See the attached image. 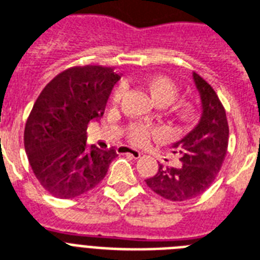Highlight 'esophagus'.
Here are the masks:
<instances>
[{
  "label": "esophagus",
  "mask_w": 260,
  "mask_h": 260,
  "mask_svg": "<svg viewBox=\"0 0 260 260\" xmlns=\"http://www.w3.org/2000/svg\"><path fill=\"white\" fill-rule=\"evenodd\" d=\"M119 152H120V153H124V155L132 156L134 159H139V157L141 156V152L139 151V149L129 148V147H120Z\"/></svg>",
  "instance_id": "1"
}]
</instances>
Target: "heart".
Segmentation results:
<instances>
[{
	"label": "heart",
	"instance_id": "obj_1",
	"mask_svg": "<svg viewBox=\"0 0 260 260\" xmlns=\"http://www.w3.org/2000/svg\"><path fill=\"white\" fill-rule=\"evenodd\" d=\"M145 85L151 90V93L153 94L156 100L166 103V104L174 101L176 94H178V86L175 85V82L172 80L166 77V76H155V77H151V79L145 81ZM123 92L124 86H119L115 90L113 99L119 100L121 94H123ZM152 132H153V129H151L149 126L144 125V124H135L132 126V129H131V139H132V141L137 143V144H144V143L148 141Z\"/></svg>",
	"mask_w": 260,
	"mask_h": 260
}]
</instances>
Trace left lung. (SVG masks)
I'll list each match as a JSON object with an SVG mask.
<instances>
[{
	"label": "left lung",
	"instance_id": "8db88e82",
	"mask_svg": "<svg viewBox=\"0 0 260 260\" xmlns=\"http://www.w3.org/2000/svg\"><path fill=\"white\" fill-rule=\"evenodd\" d=\"M193 81L202 101V116L181 140L174 143L179 153V167H164L145 180L157 195L172 202L198 198L210 188L218 176L229 147V123L224 107L212 86L193 72Z\"/></svg>",
	"mask_w": 260,
	"mask_h": 260
}]
</instances>
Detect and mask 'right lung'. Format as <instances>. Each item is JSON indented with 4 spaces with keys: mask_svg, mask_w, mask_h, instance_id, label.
Instances as JSON below:
<instances>
[{
    "mask_svg": "<svg viewBox=\"0 0 260 260\" xmlns=\"http://www.w3.org/2000/svg\"><path fill=\"white\" fill-rule=\"evenodd\" d=\"M120 76L100 65L73 67L44 88L27 117L24 144L29 164L46 191L72 199L94 188L117 153L86 144V128L104 115Z\"/></svg>",
    "mask_w": 260,
    "mask_h": 260,
    "instance_id": "1",
    "label": "right lung"
}]
</instances>
